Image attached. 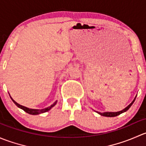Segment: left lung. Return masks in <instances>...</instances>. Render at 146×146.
Returning <instances> with one entry per match:
<instances>
[{"mask_svg": "<svg viewBox=\"0 0 146 146\" xmlns=\"http://www.w3.org/2000/svg\"><path fill=\"white\" fill-rule=\"evenodd\" d=\"M136 97H135L134 100H133L132 101V102L131 103V104H129V105H128L127 107H126V108L123 109V110H121V111H117V112H109V111H107V112H103V113L98 112V114H100V115H102V116H104V117H117V116L119 115V114H122V113H123V112H125V111H127V110H129V109L131 107V105H132V104H133V103L134 102L135 100H136Z\"/></svg>", "mask_w": 146, "mask_h": 146, "instance_id": "8db88e82", "label": "left lung"}]
</instances>
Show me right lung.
Listing matches in <instances>:
<instances>
[{
  "mask_svg": "<svg viewBox=\"0 0 146 146\" xmlns=\"http://www.w3.org/2000/svg\"><path fill=\"white\" fill-rule=\"evenodd\" d=\"M10 98H11V100H13V102H14L15 104L16 105L19 107V108L22 109V110H24L25 112H27L29 114H32V115H36V114H42V113L46 112V111H48V110H51L53 107H54L57 102V101H56L55 102H54L53 104H51L50 107H46V108H44V109H42V110H35V109H29V108H27V107H24V106H23V105H20V104H19L18 103L16 102L14 100L11 98V97H10Z\"/></svg>",
  "mask_w": 146,
  "mask_h": 146,
  "instance_id": "1",
  "label": "right lung"
}]
</instances>
